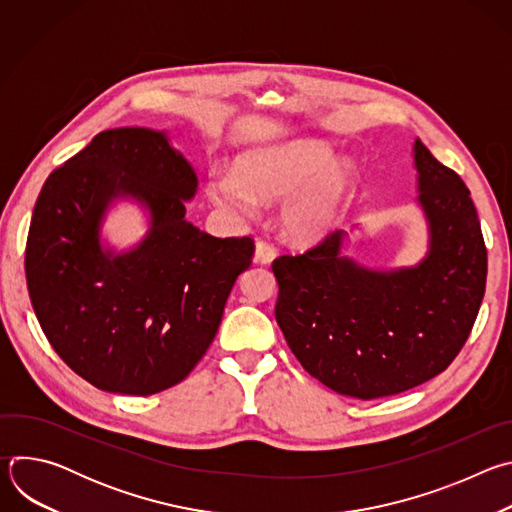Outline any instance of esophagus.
<instances>
[{
    "mask_svg": "<svg viewBox=\"0 0 512 512\" xmlns=\"http://www.w3.org/2000/svg\"><path fill=\"white\" fill-rule=\"evenodd\" d=\"M275 257H277V249H275L271 243H267V241H259V243H257V247H255V261H257V263L267 265V263H271Z\"/></svg>",
    "mask_w": 512,
    "mask_h": 512,
    "instance_id": "34e87169",
    "label": "esophagus"
}]
</instances>
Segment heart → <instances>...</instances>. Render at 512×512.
I'll return each instance as SVG.
<instances>
[{"mask_svg":"<svg viewBox=\"0 0 512 512\" xmlns=\"http://www.w3.org/2000/svg\"><path fill=\"white\" fill-rule=\"evenodd\" d=\"M356 168L334 162L332 145L322 139H298L249 152L237 160L235 174L208 178L210 200L235 216H249L257 200H285L281 227L296 241H316L330 233L354 192Z\"/></svg>","mask_w":512,"mask_h":512,"instance_id":"obj_1","label":"heart"}]
</instances>
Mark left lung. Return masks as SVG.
Returning <instances> with one entry per match:
<instances>
[{"mask_svg": "<svg viewBox=\"0 0 512 512\" xmlns=\"http://www.w3.org/2000/svg\"><path fill=\"white\" fill-rule=\"evenodd\" d=\"M429 253L407 269L373 271L342 257L344 233L281 255L275 320L302 367L328 389L379 399L440 373L466 344L486 289V245L464 180L415 139Z\"/></svg>", "mask_w": 512, "mask_h": 512, "instance_id": "obj_1", "label": "left lung"}]
</instances>
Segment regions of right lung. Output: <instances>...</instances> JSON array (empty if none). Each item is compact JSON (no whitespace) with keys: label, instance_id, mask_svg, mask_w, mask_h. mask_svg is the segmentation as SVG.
I'll return each mask as SVG.
<instances>
[{"label":"right lung","instance_id":"1","mask_svg":"<svg viewBox=\"0 0 512 512\" xmlns=\"http://www.w3.org/2000/svg\"><path fill=\"white\" fill-rule=\"evenodd\" d=\"M196 186L166 133L119 127L95 135L40 190L26 243L30 300L56 354L101 391L145 397L184 381L251 267V237L218 239L186 221ZM119 195L139 199L153 223L113 258L100 221Z\"/></svg>","mask_w":512,"mask_h":512}]
</instances>
